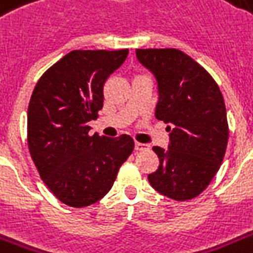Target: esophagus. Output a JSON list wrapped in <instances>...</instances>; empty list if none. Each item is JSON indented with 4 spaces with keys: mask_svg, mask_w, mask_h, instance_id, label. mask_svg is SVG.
Instances as JSON below:
<instances>
[{
    "mask_svg": "<svg viewBox=\"0 0 253 253\" xmlns=\"http://www.w3.org/2000/svg\"><path fill=\"white\" fill-rule=\"evenodd\" d=\"M150 148V146L148 144H143V143H135V150L136 151H146Z\"/></svg>",
    "mask_w": 253,
    "mask_h": 253,
    "instance_id": "obj_1",
    "label": "esophagus"
}]
</instances>
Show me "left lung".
I'll use <instances>...</instances> for the list:
<instances>
[{
	"label": "left lung",
	"mask_w": 253,
	"mask_h": 253,
	"mask_svg": "<svg viewBox=\"0 0 253 253\" xmlns=\"http://www.w3.org/2000/svg\"><path fill=\"white\" fill-rule=\"evenodd\" d=\"M136 57L158 81L155 117L170 125L168 148H152L160 164L148 181L168 198L192 200L208 188L226 154L223 95L208 71L180 49H136Z\"/></svg>",
	"instance_id": "8db88e82"
}]
</instances>
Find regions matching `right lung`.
Wrapping results in <instances>:
<instances>
[{"instance_id": "add662e5", "label": "right lung", "mask_w": 253, "mask_h": 253, "mask_svg": "<svg viewBox=\"0 0 253 253\" xmlns=\"http://www.w3.org/2000/svg\"><path fill=\"white\" fill-rule=\"evenodd\" d=\"M128 49H76L47 69L27 110V143L42 180L63 204L85 208L105 197L134 151L128 135H89L103 106V85Z\"/></svg>"}]
</instances>
